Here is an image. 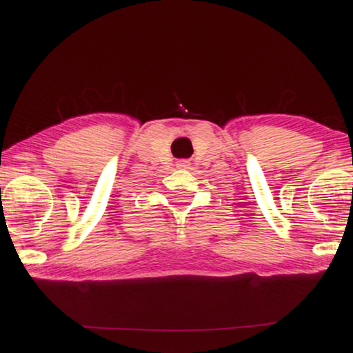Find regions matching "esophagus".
I'll return each mask as SVG.
<instances>
[{"instance_id": "obj_1", "label": "esophagus", "mask_w": 353, "mask_h": 353, "mask_svg": "<svg viewBox=\"0 0 353 353\" xmlns=\"http://www.w3.org/2000/svg\"><path fill=\"white\" fill-rule=\"evenodd\" d=\"M176 165L181 167V168H188V165H190V162L183 159V161H178V162H176Z\"/></svg>"}]
</instances>
